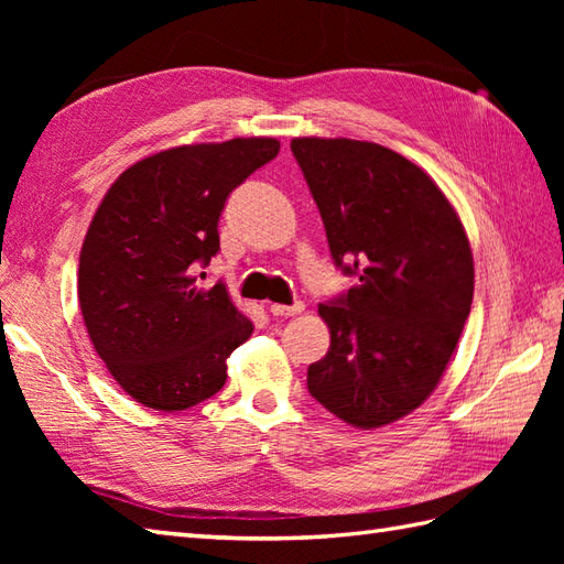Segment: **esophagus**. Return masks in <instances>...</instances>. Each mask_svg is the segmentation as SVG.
<instances>
[{"instance_id": "34e87169", "label": "esophagus", "mask_w": 564, "mask_h": 564, "mask_svg": "<svg viewBox=\"0 0 564 564\" xmlns=\"http://www.w3.org/2000/svg\"><path fill=\"white\" fill-rule=\"evenodd\" d=\"M269 310H271L273 317H293V315H301L303 310H305V305H303V303H293V305H279V303H273Z\"/></svg>"}]
</instances>
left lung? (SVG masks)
I'll use <instances>...</instances> for the list:
<instances>
[{
    "label": "left lung",
    "instance_id": "8db88e82",
    "mask_svg": "<svg viewBox=\"0 0 564 564\" xmlns=\"http://www.w3.org/2000/svg\"><path fill=\"white\" fill-rule=\"evenodd\" d=\"M332 259L354 275L319 305L332 344L307 368L313 398L358 429L422 404L473 305V251L458 213L422 166L376 142L295 138Z\"/></svg>",
    "mask_w": 564,
    "mask_h": 564
}]
</instances>
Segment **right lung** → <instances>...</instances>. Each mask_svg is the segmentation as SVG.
Instances as JSON below:
<instances>
[{
    "label": "right lung",
    "instance_id": "obj_1",
    "mask_svg": "<svg viewBox=\"0 0 564 564\" xmlns=\"http://www.w3.org/2000/svg\"><path fill=\"white\" fill-rule=\"evenodd\" d=\"M281 150L273 138L182 145L116 178L84 237L79 307L113 380L160 412L188 410L227 380L254 327L198 269L220 251L227 196ZM206 279V273H200Z\"/></svg>",
    "mask_w": 564,
    "mask_h": 564
}]
</instances>
